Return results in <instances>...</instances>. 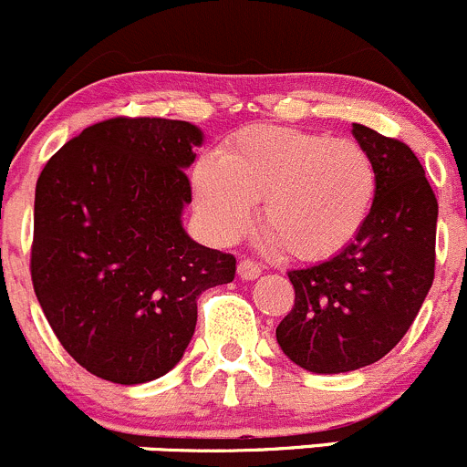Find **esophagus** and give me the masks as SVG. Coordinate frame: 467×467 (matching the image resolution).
Returning <instances> with one entry per match:
<instances>
[{
	"instance_id": "obj_1",
	"label": "esophagus",
	"mask_w": 467,
	"mask_h": 467,
	"mask_svg": "<svg viewBox=\"0 0 467 467\" xmlns=\"http://www.w3.org/2000/svg\"><path fill=\"white\" fill-rule=\"evenodd\" d=\"M237 273L242 280H255V277L262 275V266L255 260H248V257H244V260H239V264H237Z\"/></svg>"
}]
</instances>
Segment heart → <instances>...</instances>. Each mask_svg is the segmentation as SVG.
<instances>
[{
	"instance_id": "obj_1",
	"label": "heart",
	"mask_w": 467,
	"mask_h": 467,
	"mask_svg": "<svg viewBox=\"0 0 467 467\" xmlns=\"http://www.w3.org/2000/svg\"><path fill=\"white\" fill-rule=\"evenodd\" d=\"M194 203L205 228L233 242L253 221L282 255L321 262L338 255L364 230L378 194V169L361 144L289 126H248L219 160L192 171Z\"/></svg>"
}]
</instances>
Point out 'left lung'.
Wrapping results in <instances>:
<instances>
[{
	"label": "left lung",
	"instance_id": "8db88e82",
	"mask_svg": "<svg viewBox=\"0 0 467 467\" xmlns=\"http://www.w3.org/2000/svg\"><path fill=\"white\" fill-rule=\"evenodd\" d=\"M352 135L378 169L373 210L338 255L289 271L296 300L275 329L282 352L312 373H348L389 355L434 282L438 201L420 160L368 126L355 124Z\"/></svg>",
	"mask_w": 467,
	"mask_h": 467
}]
</instances>
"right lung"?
I'll use <instances>...</instances> for the list:
<instances>
[{
    "mask_svg": "<svg viewBox=\"0 0 467 467\" xmlns=\"http://www.w3.org/2000/svg\"><path fill=\"white\" fill-rule=\"evenodd\" d=\"M190 121L112 117L56 150L36 182L31 280L60 346L115 384L181 361L196 298L234 280L237 260L187 237Z\"/></svg>",
    "mask_w": 467,
    "mask_h": 467,
    "instance_id": "right-lung-1",
    "label": "right lung"
}]
</instances>
